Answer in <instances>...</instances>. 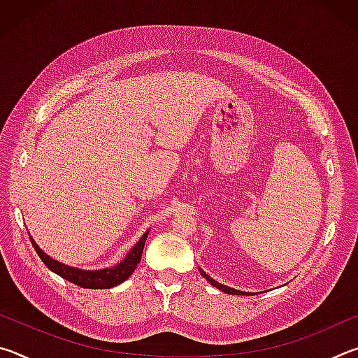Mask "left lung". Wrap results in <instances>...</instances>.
<instances>
[{"mask_svg":"<svg viewBox=\"0 0 358 358\" xmlns=\"http://www.w3.org/2000/svg\"><path fill=\"white\" fill-rule=\"evenodd\" d=\"M202 276L205 278V280H207L208 282H211V286H215V287H217L220 290H222V292H226V294H232V295H238V294H245V292H241V290H237V289H230V287H227V286H224V284H221V282H216L215 280H211V278L205 273V271H202Z\"/></svg>","mask_w":358,"mask_h":358,"instance_id":"left-lung-1","label":"left lung"}]
</instances>
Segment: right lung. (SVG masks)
<instances>
[{"mask_svg":"<svg viewBox=\"0 0 358 358\" xmlns=\"http://www.w3.org/2000/svg\"><path fill=\"white\" fill-rule=\"evenodd\" d=\"M147 237H148V230L143 234V237L137 241V245L129 251V254L126 256L123 262H120L117 266H113V268H104V270H96V271L78 270V268H74V266L59 264L57 260H53L50 256H47V254L42 251L38 245H36V241L31 237L29 238H31L33 248L36 250V252H38V256L41 257L42 262H44L47 265V268L52 270L53 273L59 275L62 278H64V280H68L72 284H77V286H80L83 289H110L128 280V278L132 275V271L136 270L137 264L141 262L142 259L143 246H145V241H147Z\"/></svg>","mask_w":358,"mask_h":358,"instance_id":"1","label":"right lung"}]
</instances>
